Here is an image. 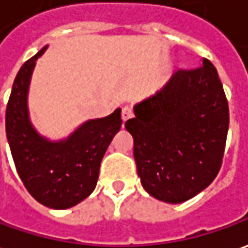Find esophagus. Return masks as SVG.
<instances>
[{
	"mask_svg": "<svg viewBox=\"0 0 248 248\" xmlns=\"http://www.w3.org/2000/svg\"><path fill=\"white\" fill-rule=\"evenodd\" d=\"M121 117H122V121H124V122H126L127 119L131 118V117H133V110H131V107L124 106V108H122V112H121Z\"/></svg>",
	"mask_w": 248,
	"mask_h": 248,
	"instance_id": "obj_1",
	"label": "esophagus"
}]
</instances>
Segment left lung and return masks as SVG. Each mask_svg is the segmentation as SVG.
Here are the masks:
<instances>
[{
	"mask_svg": "<svg viewBox=\"0 0 248 248\" xmlns=\"http://www.w3.org/2000/svg\"><path fill=\"white\" fill-rule=\"evenodd\" d=\"M134 114L124 127L134 138L137 172L149 195L177 204L214 181L223 164L230 111L208 59L196 70H178Z\"/></svg>",
	"mask_w": 248,
	"mask_h": 248,
	"instance_id": "left-lung-1",
	"label": "left lung"
}]
</instances>
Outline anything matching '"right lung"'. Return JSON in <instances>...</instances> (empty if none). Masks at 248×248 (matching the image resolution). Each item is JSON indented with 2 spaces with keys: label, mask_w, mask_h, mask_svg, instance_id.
Segmentation results:
<instances>
[{
  "label": "right lung",
  "mask_w": 248,
  "mask_h": 248,
  "mask_svg": "<svg viewBox=\"0 0 248 248\" xmlns=\"http://www.w3.org/2000/svg\"><path fill=\"white\" fill-rule=\"evenodd\" d=\"M46 46L27 60L16 76L5 126L17 173L27 190L43 205L71 208L96 186L99 166L110 142L121 129V108L106 118L93 119L63 142L40 137L28 118L27 94L34 63Z\"/></svg>",
  "instance_id": "right-lung-1"
}]
</instances>
